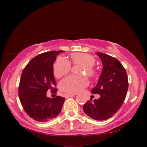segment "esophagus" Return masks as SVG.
<instances>
[{
	"mask_svg": "<svg viewBox=\"0 0 147 147\" xmlns=\"http://www.w3.org/2000/svg\"><path fill=\"white\" fill-rule=\"evenodd\" d=\"M75 94H65V95H64V97H72V96H75Z\"/></svg>",
	"mask_w": 147,
	"mask_h": 147,
	"instance_id": "esophagus-1",
	"label": "esophagus"
}]
</instances>
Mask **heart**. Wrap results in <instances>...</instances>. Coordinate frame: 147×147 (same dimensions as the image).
Instances as JSON below:
<instances>
[{"instance_id":"1","label":"heart","mask_w":147,"mask_h":147,"mask_svg":"<svg viewBox=\"0 0 147 147\" xmlns=\"http://www.w3.org/2000/svg\"><path fill=\"white\" fill-rule=\"evenodd\" d=\"M70 59L74 65H82L79 70L81 75H70L63 79L59 84V88L63 92L68 94H76L82 91L88 84L89 77H95L97 70L94 66L95 59L87 53L76 52L70 55ZM71 70L70 61L63 57H58L53 65V74L55 77L59 79L67 75Z\"/></svg>"}]
</instances>
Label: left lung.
<instances>
[{"mask_svg":"<svg viewBox=\"0 0 147 147\" xmlns=\"http://www.w3.org/2000/svg\"><path fill=\"white\" fill-rule=\"evenodd\" d=\"M103 64L102 74L92 94L97 99H90L83 106L84 112L95 120H104L114 115L122 106L127 94L129 81L126 71L117 59L102 52H96Z\"/></svg>","mask_w":147,"mask_h":147,"instance_id":"8db88e82","label":"left lung"}]
</instances>
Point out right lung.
I'll return each instance as SVG.
<instances>
[{
    "instance_id": "obj_1",
    "label": "right lung",
    "mask_w": 147,
    "mask_h": 147,
    "mask_svg": "<svg viewBox=\"0 0 147 147\" xmlns=\"http://www.w3.org/2000/svg\"><path fill=\"white\" fill-rule=\"evenodd\" d=\"M63 50L40 54L27 64L22 72L18 96L23 109L30 117L38 122H48L61 112L64 97H47L50 90L57 93L58 89L53 74V63L57 55Z\"/></svg>"
}]
</instances>
